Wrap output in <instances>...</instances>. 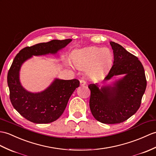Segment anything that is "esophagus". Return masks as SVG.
I'll return each mask as SVG.
<instances>
[{"mask_svg": "<svg viewBox=\"0 0 156 156\" xmlns=\"http://www.w3.org/2000/svg\"><path fill=\"white\" fill-rule=\"evenodd\" d=\"M86 81L84 80H80V84L81 86H84V85H86Z\"/></svg>", "mask_w": 156, "mask_h": 156, "instance_id": "1", "label": "esophagus"}]
</instances>
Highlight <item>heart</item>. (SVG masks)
Returning <instances> with one entry per match:
<instances>
[{
	"label": "heart",
	"instance_id": "b5f03b06",
	"mask_svg": "<svg viewBox=\"0 0 156 156\" xmlns=\"http://www.w3.org/2000/svg\"><path fill=\"white\" fill-rule=\"evenodd\" d=\"M72 62L78 69L86 70L90 75H97L106 70L112 61V54L108 48L91 46L74 53Z\"/></svg>",
	"mask_w": 156,
	"mask_h": 156
}]
</instances>
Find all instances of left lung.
I'll use <instances>...</instances> for the list:
<instances>
[{
	"label": "left lung",
	"instance_id": "1",
	"mask_svg": "<svg viewBox=\"0 0 156 156\" xmlns=\"http://www.w3.org/2000/svg\"><path fill=\"white\" fill-rule=\"evenodd\" d=\"M114 52V63L104 78L125 74L113 86L97 84L88 86L90 90V108L94 118L103 124L122 123L139 109L146 88L147 81L142 64L137 57L118 43L110 42Z\"/></svg>",
	"mask_w": 156,
	"mask_h": 156
}]
</instances>
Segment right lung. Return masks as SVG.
Listing matches in <instances>:
<instances>
[{"mask_svg": "<svg viewBox=\"0 0 156 156\" xmlns=\"http://www.w3.org/2000/svg\"><path fill=\"white\" fill-rule=\"evenodd\" d=\"M72 39L52 40L27 46L16 54L7 75L10 100L13 107L28 120L36 124H48L58 119L66 107L68 100L80 86L77 79H55L48 88L40 93L24 90L19 81V70L24 61L32 56L55 54L66 46Z\"/></svg>", "mask_w": 156, "mask_h": 156, "instance_id": "1", "label": "right lung"}]
</instances>
